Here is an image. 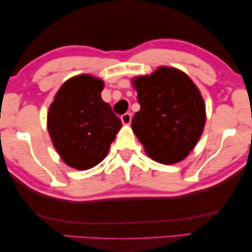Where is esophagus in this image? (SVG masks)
<instances>
[{"label": "esophagus", "instance_id": "1", "mask_svg": "<svg viewBox=\"0 0 252 252\" xmlns=\"http://www.w3.org/2000/svg\"><path fill=\"white\" fill-rule=\"evenodd\" d=\"M121 119H122V123L124 124V125H129L131 122V115L129 113L124 114V115H122Z\"/></svg>", "mask_w": 252, "mask_h": 252}]
</instances>
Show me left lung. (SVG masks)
<instances>
[{
    "label": "left lung",
    "mask_w": 252,
    "mask_h": 252,
    "mask_svg": "<svg viewBox=\"0 0 252 252\" xmlns=\"http://www.w3.org/2000/svg\"><path fill=\"white\" fill-rule=\"evenodd\" d=\"M141 109L131 128L151 158L162 164L184 159L199 141L205 125L200 90L181 70L159 67L133 80Z\"/></svg>",
    "instance_id": "8db88e82"
}]
</instances>
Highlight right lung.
Wrapping results in <instances>:
<instances>
[{"instance_id": "right-lung-1", "label": "right lung", "mask_w": 252, "mask_h": 252, "mask_svg": "<svg viewBox=\"0 0 252 252\" xmlns=\"http://www.w3.org/2000/svg\"><path fill=\"white\" fill-rule=\"evenodd\" d=\"M104 81L90 75L61 86L48 113V130L65 164L88 170L106 158L122 122L101 99Z\"/></svg>"}]
</instances>
